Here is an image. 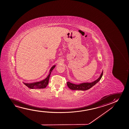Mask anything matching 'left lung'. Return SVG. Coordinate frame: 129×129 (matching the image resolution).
Segmentation results:
<instances>
[{"instance_id": "8db88e82", "label": "left lung", "mask_w": 129, "mask_h": 129, "mask_svg": "<svg viewBox=\"0 0 129 129\" xmlns=\"http://www.w3.org/2000/svg\"><path fill=\"white\" fill-rule=\"evenodd\" d=\"M103 71L101 73L99 78L94 81L91 82H84L78 84H76L74 83H72L67 81V85L69 88H70L71 90H81V91H85V90H88L91 88L94 85H95L96 83H98L103 76Z\"/></svg>"}]
</instances>
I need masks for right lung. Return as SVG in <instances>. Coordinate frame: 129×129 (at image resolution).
Instances as JSON below:
<instances>
[{
	"label": "right lung",
	"mask_w": 129,
	"mask_h": 129,
	"mask_svg": "<svg viewBox=\"0 0 129 129\" xmlns=\"http://www.w3.org/2000/svg\"><path fill=\"white\" fill-rule=\"evenodd\" d=\"M55 67V65L51 67V68L50 70L49 74H48V77L42 81L34 82V83H24V84L29 88H32V89L45 88L48 84L50 76V74H51V71Z\"/></svg>",
	"instance_id": "1"
}]
</instances>
